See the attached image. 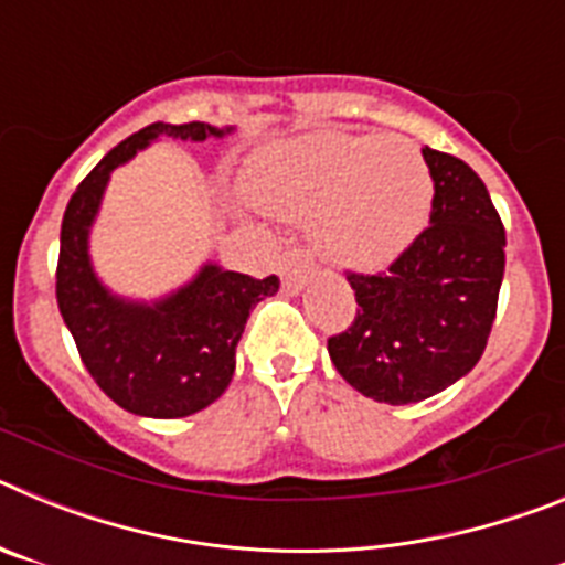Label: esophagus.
<instances>
[{"mask_svg":"<svg viewBox=\"0 0 565 565\" xmlns=\"http://www.w3.org/2000/svg\"><path fill=\"white\" fill-rule=\"evenodd\" d=\"M313 274V257L306 248H288L279 257V277H282V288L288 294H299L306 288V282Z\"/></svg>","mask_w":565,"mask_h":565,"instance_id":"esophagus-1","label":"esophagus"}]
</instances>
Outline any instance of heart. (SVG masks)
Returning a JSON list of instances; mask_svg holds the SVG:
<instances>
[{
	"label": "heart",
	"instance_id": "1",
	"mask_svg": "<svg viewBox=\"0 0 565 565\" xmlns=\"http://www.w3.org/2000/svg\"><path fill=\"white\" fill-rule=\"evenodd\" d=\"M248 194L274 217L313 221L317 248L331 263L373 271L424 232L436 186L407 138L319 132L263 149L248 169Z\"/></svg>",
	"mask_w": 565,
	"mask_h": 565
}]
</instances>
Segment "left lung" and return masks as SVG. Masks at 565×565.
I'll return each instance as SVG.
<instances>
[{
    "label": "left lung",
    "mask_w": 565,
    "mask_h": 565,
    "mask_svg": "<svg viewBox=\"0 0 565 565\" xmlns=\"http://www.w3.org/2000/svg\"><path fill=\"white\" fill-rule=\"evenodd\" d=\"M430 226L382 274H348L356 319L328 339L333 367L362 396L413 404L467 376L487 348L507 234L487 186L461 158L424 147Z\"/></svg>",
    "instance_id": "left-lung-1"
}]
</instances>
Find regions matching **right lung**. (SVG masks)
Listing matches in <instances>:
<instances>
[{
	"instance_id": "add662e5",
	"label": "right lung",
	"mask_w": 565,
	"mask_h": 565,
	"mask_svg": "<svg viewBox=\"0 0 565 565\" xmlns=\"http://www.w3.org/2000/svg\"><path fill=\"white\" fill-rule=\"evenodd\" d=\"M232 127L149 124L104 154L78 183L62 221L56 299L84 367L118 407L147 418H183L226 393L234 351L257 302L274 297L279 279H254L206 263L192 282L154 302L124 299L98 279L89 259V228L102 209L113 169L161 135L181 141L223 138Z\"/></svg>"
}]
</instances>
